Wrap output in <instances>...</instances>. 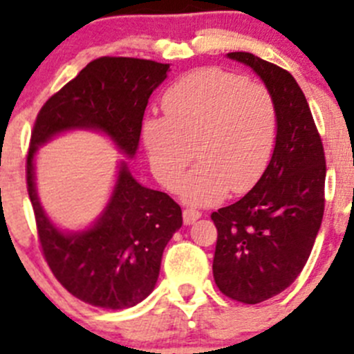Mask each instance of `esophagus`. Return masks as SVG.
Instances as JSON below:
<instances>
[{"label":"esophagus","mask_w":354,"mask_h":354,"mask_svg":"<svg viewBox=\"0 0 354 354\" xmlns=\"http://www.w3.org/2000/svg\"><path fill=\"white\" fill-rule=\"evenodd\" d=\"M200 216H202V212H200V210H197V209H192V207H188V209L183 210L185 224H194Z\"/></svg>","instance_id":"34e87169"}]
</instances>
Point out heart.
<instances>
[{
    "instance_id": "1",
    "label": "heart",
    "mask_w": 354,
    "mask_h": 354,
    "mask_svg": "<svg viewBox=\"0 0 354 354\" xmlns=\"http://www.w3.org/2000/svg\"><path fill=\"white\" fill-rule=\"evenodd\" d=\"M164 118L144 123V144L157 180L176 187L197 157L180 194L195 205L219 202L227 190H250L272 154L277 130L274 97L266 84L217 66L178 78L162 95ZM194 152H191V147Z\"/></svg>"
}]
</instances>
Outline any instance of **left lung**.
Returning <instances> with one entry per match:
<instances>
[{"label": "left lung", "instance_id": "1", "mask_svg": "<svg viewBox=\"0 0 354 354\" xmlns=\"http://www.w3.org/2000/svg\"><path fill=\"white\" fill-rule=\"evenodd\" d=\"M227 56L253 68L277 113L276 147L262 178L243 198L210 216L217 227V288L227 298L255 305L291 286L312 253L326 207V154L292 75L252 53Z\"/></svg>", "mask_w": 354, "mask_h": 354}]
</instances>
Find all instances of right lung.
Returning <instances> with one entry per match:
<instances>
[{
  "instance_id": "add662e5",
  "label": "right lung",
  "mask_w": 354,
  "mask_h": 354,
  "mask_svg": "<svg viewBox=\"0 0 354 354\" xmlns=\"http://www.w3.org/2000/svg\"><path fill=\"white\" fill-rule=\"evenodd\" d=\"M167 68L123 56L94 59L44 102L32 128L25 178L41 252L62 286L88 305L121 310L151 295L164 246L183 224L181 207L164 192L137 183L123 162L97 223L82 233L65 234L49 223L37 200L34 154L59 131L94 128L131 157L149 97L166 78Z\"/></svg>"
}]
</instances>
